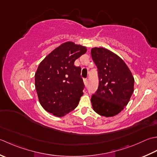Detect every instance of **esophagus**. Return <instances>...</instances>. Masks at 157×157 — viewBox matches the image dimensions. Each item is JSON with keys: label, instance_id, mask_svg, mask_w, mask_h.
<instances>
[{"label": "esophagus", "instance_id": "esophagus-1", "mask_svg": "<svg viewBox=\"0 0 157 157\" xmlns=\"http://www.w3.org/2000/svg\"><path fill=\"white\" fill-rule=\"evenodd\" d=\"M83 82H84L85 87H87V85H88V79H87V78L83 79Z\"/></svg>", "mask_w": 157, "mask_h": 157}]
</instances>
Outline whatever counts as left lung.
<instances>
[{"label":"left lung","instance_id":"8db88e82","mask_svg":"<svg viewBox=\"0 0 157 157\" xmlns=\"http://www.w3.org/2000/svg\"><path fill=\"white\" fill-rule=\"evenodd\" d=\"M98 68L99 87L92 95L93 109L105 117L116 116L129 103L134 91V78L125 62L104 47L91 50Z\"/></svg>","mask_w":157,"mask_h":157}]
</instances>
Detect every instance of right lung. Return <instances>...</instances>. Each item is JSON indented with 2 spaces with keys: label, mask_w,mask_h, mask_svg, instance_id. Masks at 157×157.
<instances>
[{
  "label": "right lung",
  "mask_w": 157,
  "mask_h": 157,
  "mask_svg": "<svg viewBox=\"0 0 157 157\" xmlns=\"http://www.w3.org/2000/svg\"><path fill=\"white\" fill-rule=\"evenodd\" d=\"M87 48L68 41L44 57L35 73V87L40 105L48 113L62 117L75 110L85 87L81 67L75 62Z\"/></svg>",
  "instance_id": "right-lung-1"
}]
</instances>
